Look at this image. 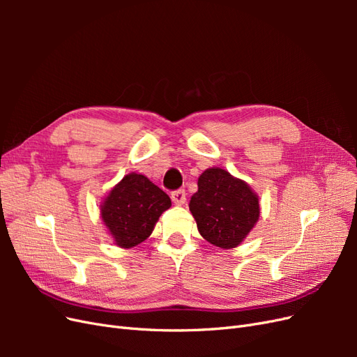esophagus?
Segmentation results:
<instances>
[{
  "mask_svg": "<svg viewBox=\"0 0 357 357\" xmlns=\"http://www.w3.org/2000/svg\"><path fill=\"white\" fill-rule=\"evenodd\" d=\"M171 199H172V202H174L176 205H183V204L186 202V192L181 190V189L174 190V192L171 193Z\"/></svg>",
  "mask_w": 357,
  "mask_h": 357,
  "instance_id": "1",
  "label": "esophagus"
}]
</instances>
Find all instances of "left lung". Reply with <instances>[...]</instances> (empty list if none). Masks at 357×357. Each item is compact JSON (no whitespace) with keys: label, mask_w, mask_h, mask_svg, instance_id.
Instances as JSON below:
<instances>
[{"label":"left lung","mask_w":357,"mask_h":357,"mask_svg":"<svg viewBox=\"0 0 357 357\" xmlns=\"http://www.w3.org/2000/svg\"><path fill=\"white\" fill-rule=\"evenodd\" d=\"M189 210L202 238L223 250L238 247L261 214L259 197L248 183L219 167L199 176Z\"/></svg>","instance_id":"left-lung-1"}]
</instances>
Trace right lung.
I'll return each instance as SVG.
<instances>
[{
	"instance_id": "1",
	"label": "right lung",
	"mask_w": 357,
	"mask_h": 357,
	"mask_svg": "<svg viewBox=\"0 0 357 357\" xmlns=\"http://www.w3.org/2000/svg\"><path fill=\"white\" fill-rule=\"evenodd\" d=\"M171 207V199L146 176L129 172L100 205L101 219L114 244L132 248L153 232L160 214Z\"/></svg>"
}]
</instances>
